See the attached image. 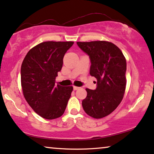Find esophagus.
I'll return each instance as SVG.
<instances>
[{
  "label": "esophagus",
  "instance_id": "1",
  "mask_svg": "<svg viewBox=\"0 0 154 154\" xmlns=\"http://www.w3.org/2000/svg\"><path fill=\"white\" fill-rule=\"evenodd\" d=\"M79 87H77V86H73V90H79Z\"/></svg>",
  "mask_w": 154,
  "mask_h": 154
}]
</instances>
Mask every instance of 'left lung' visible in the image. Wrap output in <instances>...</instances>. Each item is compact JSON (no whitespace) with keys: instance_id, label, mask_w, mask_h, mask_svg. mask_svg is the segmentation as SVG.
<instances>
[{"instance_id":"left-lung-1","label":"left lung","mask_w":154,"mask_h":154,"mask_svg":"<svg viewBox=\"0 0 154 154\" xmlns=\"http://www.w3.org/2000/svg\"><path fill=\"white\" fill-rule=\"evenodd\" d=\"M90 57V73L97 79V87L86 88L87 97L82 101L85 112L94 119H102L117 108L126 88V60L123 52L109 41L77 42Z\"/></svg>"}]
</instances>
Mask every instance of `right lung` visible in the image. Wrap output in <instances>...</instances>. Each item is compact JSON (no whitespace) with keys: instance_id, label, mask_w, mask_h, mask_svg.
<instances>
[{"instance_id":"right-lung-1","label":"right lung","mask_w":154,"mask_h":154,"mask_svg":"<svg viewBox=\"0 0 154 154\" xmlns=\"http://www.w3.org/2000/svg\"><path fill=\"white\" fill-rule=\"evenodd\" d=\"M73 41H45L27 52L21 66V85L25 100L40 116L51 120L62 116L72 86L55 85L63 58Z\"/></svg>"}]
</instances>
